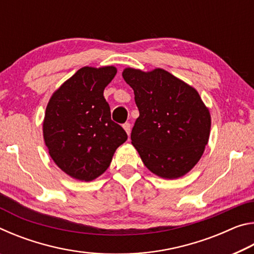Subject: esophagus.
<instances>
[{
    "mask_svg": "<svg viewBox=\"0 0 254 254\" xmlns=\"http://www.w3.org/2000/svg\"><path fill=\"white\" fill-rule=\"evenodd\" d=\"M123 128H124V130H126V132L127 133V135H130V133H131V124L128 123V122L124 123V124H123Z\"/></svg>",
    "mask_w": 254,
    "mask_h": 254,
    "instance_id": "obj_1",
    "label": "esophagus"
}]
</instances>
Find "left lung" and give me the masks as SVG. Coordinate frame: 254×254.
Wrapping results in <instances>:
<instances>
[{"label":"left lung","mask_w":254,"mask_h":254,"mask_svg":"<svg viewBox=\"0 0 254 254\" xmlns=\"http://www.w3.org/2000/svg\"><path fill=\"white\" fill-rule=\"evenodd\" d=\"M122 76L139 109L131 140L144 166L166 179L186 175L209 137V111L199 94L160 68L148 72L127 68Z\"/></svg>","instance_id":"8db88e82"}]
</instances>
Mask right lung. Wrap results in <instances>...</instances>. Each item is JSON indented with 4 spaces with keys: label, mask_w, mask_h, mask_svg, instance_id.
<instances>
[{
    "label": "right lung",
    "mask_w": 254,
    "mask_h": 254,
    "mask_svg": "<svg viewBox=\"0 0 254 254\" xmlns=\"http://www.w3.org/2000/svg\"><path fill=\"white\" fill-rule=\"evenodd\" d=\"M117 68L83 67L54 93L47 105L44 139L50 157L70 177L91 182L109 168L127 139L111 120L104 89Z\"/></svg>",
    "instance_id": "1"
}]
</instances>
